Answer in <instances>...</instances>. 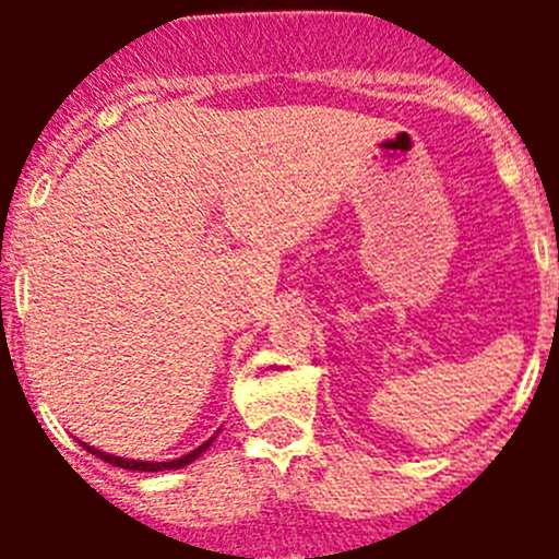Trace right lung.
Segmentation results:
<instances>
[{"label": "right lung", "instance_id": "right-lung-1", "mask_svg": "<svg viewBox=\"0 0 559 559\" xmlns=\"http://www.w3.org/2000/svg\"><path fill=\"white\" fill-rule=\"evenodd\" d=\"M218 433H221V431H218ZM218 433H215V437H218ZM215 437H210V439H206L204 445H199V448H195V451L185 453V456H179V459H167V462H142V459H126V456H114V453H106V451H100V448H95V445H86V442H81V445L86 448V451L92 453V456L103 459V462L114 464V467H122V471L162 473V471H179V467H187V464H190V462H195V459H199L201 453H204L206 448L212 445V442H215Z\"/></svg>", "mask_w": 559, "mask_h": 559}]
</instances>
